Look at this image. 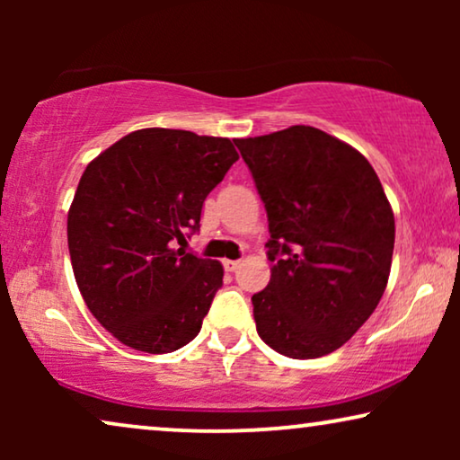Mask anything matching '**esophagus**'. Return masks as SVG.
Here are the masks:
<instances>
[{
  "label": "esophagus",
  "mask_w": 460,
  "mask_h": 460,
  "mask_svg": "<svg viewBox=\"0 0 460 460\" xmlns=\"http://www.w3.org/2000/svg\"><path fill=\"white\" fill-rule=\"evenodd\" d=\"M224 268L228 270V272H236V270L241 268V261H238V260H224Z\"/></svg>",
  "instance_id": "obj_1"
}]
</instances>
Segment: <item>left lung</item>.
I'll use <instances>...</instances> for the list:
<instances>
[{"label":"left lung","mask_w":460,"mask_h":460,"mask_svg":"<svg viewBox=\"0 0 460 460\" xmlns=\"http://www.w3.org/2000/svg\"><path fill=\"white\" fill-rule=\"evenodd\" d=\"M266 205L272 276L255 293L257 335L310 360L351 339L379 305L395 222L370 163L310 125L234 140Z\"/></svg>","instance_id":"8db88e82"}]
</instances>
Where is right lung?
<instances>
[{"instance_id":"add662e5","label":"right lung","mask_w":460,"mask_h":460,"mask_svg":"<svg viewBox=\"0 0 460 460\" xmlns=\"http://www.w3.org/2000/svg\"><path fill=\"white\" fill-rule=\"evenodd\" d=\"M236 161L228 137L148 128L85 167L66 222L75 280L128 348L169 354L199 335L224 268L178 244L200 228L207 194Z\"/></svg>"}]
</instances>
